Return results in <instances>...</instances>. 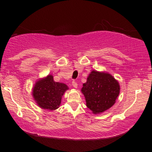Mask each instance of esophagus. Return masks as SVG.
<instances>
[{
	"label": "esophagus",
	"instance_id": "obj_1",
	"mask_svg": "<svg viewBox=\"0 0 152 152\" xmlns=\"http://www.w3.org/2000/svg\"><path fill=\"white\" fill-rule=\"evenodd\" d=\"M72 86H74V88H77V86H78L77 82L75 81H72Z\"/></svg>",
	"mask_w": 152,
	"mask_h": 152
}]
</instances>
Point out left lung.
Returning <instances> with one entry per match:
<instances>
[{
	"mask_svg": "<svg viewBox=\"0 0 152 152\" xmlns=\"http://www.w3.org/2000/svg\"><path fill=\"white\" fill-rule=\"evenodd\" d=\"M81 92L86 106L98 114L110 109L116 102L120 92L118 82L111 74L92 71L83 84Z\"/></svg>",
	"mask_w": 152,
	"mask_h": 152,
	"instance_id": "8db88e82",
	"label": "left lung"
}]
</instances>
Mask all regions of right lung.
<instances>
[{
    "mask_svg": "<svg viewBox=\"0 0 152 152\" xmlns=\"http://www.w3.org/2000/svg\"><path fill=\"white\" fill-rule=\"evenodd\" d=\"M68 89L67 85L54 81L53 76L48 75L35 83L32 94L39 107L53 111L59 107L62 96Z\"/></svg>",
    "mask_w": 152,
    "mask_h": 152,
    "instance_id": "add662e5",
    "label": "right lung"
}]
</instances>
